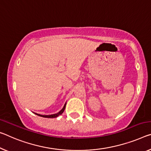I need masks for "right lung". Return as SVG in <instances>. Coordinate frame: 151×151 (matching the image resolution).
I'll use <instances>...</instances> for the list:
<instances>
[{"label":"right lung","instance_id":"obj_1","mask_svg":"<svg viewBox=\"0 0 151 151\" xmlns=\"http://www.w3.org/2000/svg\"><path fill=\"white\" fill-rule=\"evenodd\" d=\"M66 104H64L63 108L59 112H58V113H57V114H51V115H41V114H36V113H34V114L37 115V116H39L43 117V118H56V117H58V116H60V115H61L63 113L64 111V109H65Z\"/></svg>","mask_w":151,"mask_h":151}]
</instances>
